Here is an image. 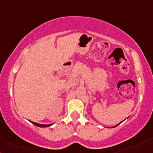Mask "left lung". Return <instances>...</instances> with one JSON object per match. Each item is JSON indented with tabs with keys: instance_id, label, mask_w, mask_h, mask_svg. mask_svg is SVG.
<instances>
[{
	"instance_id": "1",
	"label": "left lung",
	"mask_w": 153,
	"mask_h": 153,
	"mask_svg": "<svg viewBox=\"0 0 153 153\" xmlns=\"http://www.w3.org/2000/svg\"><path fill=\"white\" fill-rule=\"evenodd\" d=\"M114 127H115V126H114Z\"/></svg>"
}]
</instances>
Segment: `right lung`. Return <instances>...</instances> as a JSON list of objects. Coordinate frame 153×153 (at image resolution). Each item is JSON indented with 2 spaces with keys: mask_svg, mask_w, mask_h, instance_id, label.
Returning a JSON list of instances; mask_svg holds the SVG:
<instances>
[{
  "mask_svg": "<svg viewBox=\"0 0 153 153\" xmlns=\"http://www.w3.org/2000/svg\"><path fill=\"white\" fill-rule=\"evenodd\" d=\"M31 123L35 124V126H39V127H47V126H51V125H52V124H37V123H35V122H32V121H31Z\"/></svg>",
  "mask_w": 153,
  "mask_h": 153,
  "instance_id": "add662e5",
  "label": "right lung"
}]
</instances>
